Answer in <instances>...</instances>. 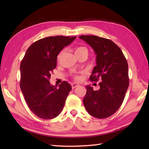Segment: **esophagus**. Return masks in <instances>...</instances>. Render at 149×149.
<instances>
[{
	"instance_id": "34e87169",
	"label": "esophagus",
	"mask_w": 149,
	"mask_h": 149,
	"mask_svg": "<svg viewBox=\"0 0 149 149\" xmlns=\"http://www.w3.org/2000/svg\"><path fill=\"white\" fill-rule=\"evenodd\" d=\"M79 86V84H77V83H72V87L73 89H74V88H76V87H78Z\"/></svg>"
}]
</instances>
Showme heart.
Returning <instances> with one entry per match:
<instances>
[{"label":"heart","instance_id":"b5f03b06","mask_svg":"<svg viewBox=\"0 0 149 149\" xmlns=\"http://www.w3.org/2000/svg\"><path fill=\"white\" fill-rule=\"evenodd\" d=\"M87 52V49H86V47H76V48H75V54H77V53H79V52ZM60 55H61V54L59 55V57L60 56ZM75 79H77V80L80 79V77L78 76V75H75Z\"/></svg>","mask_w":149,"mask_h":149}]
</instances>
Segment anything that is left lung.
Masks as SVG:
<instances>
[{
  "label": "left lung",
  "mask_w": 149,
  "mask_h": 149,
  "mask_svg": "<svg viewBox=\"0 0 149 149\" xmlns=\"http://www.w3.org/2000/svg\"><path fill=\"white\" fill-rule=\"evenodd\" d=\"M92 47L97 65L90 79L99 83L94 91L89 85L83 99L88 113L97 118H106L116 112L125 98L129 86L128 64L122 51L111 40L92 35L79 37Z\"/></svg>",
  "instance_id": "1"
}]
</instances>
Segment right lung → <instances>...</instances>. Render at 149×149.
Here are the masks:
<instances>
[{
    "label": "right lung",
    "mask_w": 149,
    "mask_h": 149,
    "mask_svg": "<svg viewBox=\"0 0 149 149\" xmlns=\"http://www.w3.org/2000/svg\"><path fill=\"white\" fill-rule=\"evenodd\" d=\"M76 36H50L33 43L20 64V89L28 106L39 118L58 116L63 110L72 86L66 81L53 86L49 79L56 68L57 58Z\"/></svg>",
    "instance_id": "obj_1"
}]
</instances>
